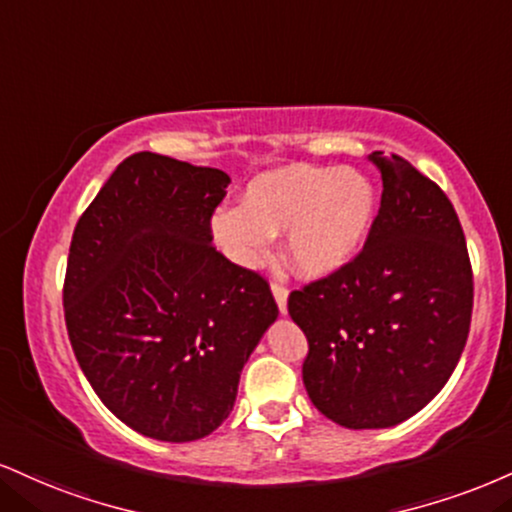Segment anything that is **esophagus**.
<instances>
[{"instance_id": "esophagus-1", "label": "esophagus", "mask_w": 512, "mask_h": 512, "mask_svg": "<svg viewBox=\"0 0 512 512\" xmlns=\"http://www.w3.org/2000/svg\"><path fill=\"white\" fill-rule=\"evenodd\" d=\"M272 293H274L276 305H279V312H281V315H286V312H288V291H286V286H283V283H279V281H274L272 283Z\"/></svg>"}]
</instances>
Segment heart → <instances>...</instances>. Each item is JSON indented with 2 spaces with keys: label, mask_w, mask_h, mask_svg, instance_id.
<instances>
[{
  "label": "heart",
  "mask_w": 512,
  "mask_h": 512,
  "mask_svg": "<svg viewBox=\"0 0 512 512\" xmlns=\"http://www.w3.org/2000/svg\"><path fill=\"white\" fill-rule=\"evenodd\" d=\"M377 197L362 174L341 166L291 164L264 171L243 205L209 219L214 243L240 267H257L276 233L286 231V260L303 279H324L353 260L372 229Z\"/></svg>",
  "instance_id": "obj_1"
}]
</instances>
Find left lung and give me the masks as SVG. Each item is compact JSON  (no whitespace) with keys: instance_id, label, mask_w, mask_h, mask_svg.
<instances>
[{"instance_id":"left-lung-1","label":"left lung","mask_w":512,"mask_h":512,"mask_svg":"<svg viewBox=\"0 0 512 512\" xmlns=\"http://www.w3.org/2000/svg\"><path fill=\"white\" fill-rule=\"evenodd\" d=\"M381 207L346 267L288 295L307 336L303 384L348 429L405 422L446 386L472 319L465 233L446 193L403 157L372 152Z\"/></svg>"}]
</instances>
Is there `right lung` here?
Listing matches in <instances>:
<instances>
[{
	"label": "right lung",
	"instance_id": "right-lung-1",
	"mask_svg": "<svg viewBox=\"0 0 512 512\" xmlns=\"http://www.w3.org/2000/svg\"><path fill=\"white\" fill-rule=\"evenodd\" d=\"M229 174L138 152L73 231L64 317L73 353L123 424L157 441L212 434L279 317L269 283L212 245Z\"/></svg>",
	"mask_w": 512,
	"mask_h": 512
}]
</instances>
